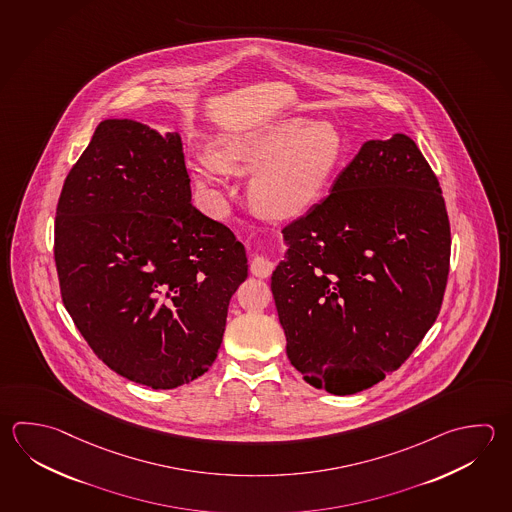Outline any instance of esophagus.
<instances>
[{"label":"esophagus","instance_id":"esophagus-1","mask_svg":"<svg viewBox=\"0 0 512 512\" xmlns=\"http://www.w3.org/2000/svg\"><path fill=\"white\" fill-rule=\"evenodd\" d=\"M250 270L255 277L266 279V277H270L271 271H273V262H271L270 257L255 255V257H253V261H251Z\"/></svg>","mask_w":512,"mask_h":512}]
</instances>
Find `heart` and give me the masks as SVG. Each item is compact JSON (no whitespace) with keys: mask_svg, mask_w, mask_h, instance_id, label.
<instances>
[{"mask_svg":"<svg viewBox=\"0 0 512 512\" xmlns=\"http://www.w3.org/2000/svg\"><path fill=\"white\" fill-rule=\"evenodd\" d=\"M346 154V139L333 121L279 117L215 141L212 159L192 163L201 188H215L221 172L251 174V203L275 219L306 212L326 193Z\"/></svg>","mask_w":512,"mask_h":512,"instance_id":"heart-1","label":"heart"}]
</instances>
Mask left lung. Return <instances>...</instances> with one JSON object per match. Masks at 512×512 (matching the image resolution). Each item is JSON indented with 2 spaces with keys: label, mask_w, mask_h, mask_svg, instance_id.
Wrapping results in <instances>:
<instances>
[{
  "label": "left lung",
  "mask_w": 512,
  "mask_h": 512,
  "mask_svg": "<svg viewBox=\"0 0 512 512\" xmlns=\"http://www.w3.org/2000/svg\"><path fill=\"white\" fill-rule=\"evenodd\" d=\"M282 239L271 291L309 386L355 395L402 366L440 313L451 257L444 195L415 141H366Z\"/></svg>",
  "instance_id": "8db88e82"
}]
</instances>
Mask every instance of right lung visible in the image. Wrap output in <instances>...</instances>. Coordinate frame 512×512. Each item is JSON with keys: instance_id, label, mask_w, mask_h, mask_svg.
<instances>
[{"instance_id": "right-lung-1", "label": "right lung", "mask_w": 512, "mask_h": 512, "mask_svg": "<svg viewBox=\"0 0 512 512\" xmlns=\"http://www.w3.org/2000/svg\"><path fill=\"white\" fill-rule=\"evenodd\" d=\"M63 304L117 375L174 389L204 375L248 277L241 242L192 204L183 141L105 119L65 179L54 232Z\"/></svg>"}]
</instances>
